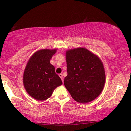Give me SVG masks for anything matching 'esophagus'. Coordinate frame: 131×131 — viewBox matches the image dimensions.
Returning <instances> with one entry per match:
<instances>
[{
	"label": "esophagus",
	"mask_w": 131,
	"mask_h": 131,
	"mask_svg": "<svg viewBox=\"0 0 131 131\" xmlns=\"http://www.w3.org/2000/svg\"><path fill=\"white\" fill-rule=\"evenodd\" d=\"M59 76L60 77V78L61 79L62 81V82L63 83V75L62 74H59Z\"/></svg>",
	"instance_id": "esophagus-1"
}]
</instances>
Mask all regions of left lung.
I'll use <instances>...</instances> for the list:
<instances>
[{
  "instance_id": "obj_1",
  "label": "left lung",
  "mask_w": 131,
  "mask_h": 131,
  "mask_svg": "<svg viewBox=\"0 0 131 131\" xmlns=\"http://www.w3.org/2000/svg\"><path fill=\"white\" fill-rule=\"evenodd\" d=\"M67 76L64 85L73 99L85 103L101 94L106 76L101 59L87 48L79 47L66 51Z\"/></svg>"
}]
</instances>
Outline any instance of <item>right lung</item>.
<instances>
[{
  "instance_id": "1",
  "label": "right lung",
  "mask_w": 131,
  "mask_h": 131,
  "mask_svg": "<svg viewBox=\"0 0 131 131\" xmlns=\"http://www.w3.org/2000/svg\"><path fill=\"white\" fill-rule=\"evenodd\" d=\"M57 49H41L29 59L23 75V84L28 94L37 101H44L51 96L62 82L56 74L50 60Z\"/></svg>"
}]
</instances>
